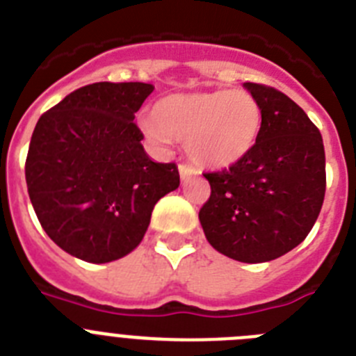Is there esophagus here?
I'll return each instance as SVG.
<instances>
[{
    "label": "esophagus",
    "instance_id": "obj_1",
    "mask_svg": "<svg viewBox=\"0 0 356 356\" xmlns=\"http://www.w3.org/2000/svg\"><path fill=\"white\" fill-rule=\"evenodd\" d=\"M180 176H181V180H185V178H188V176H193V175H197V169H194L193 165H188V163H180Z\"/></svg>",
    "mask_w": 356,
    "mask_h": 356
}]
</instances>
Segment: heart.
<instances>
[{"label": "heart", "mask_w": 356, "mask_h": 356, "mask_svg": "<svg viewBox=\"0 0 356 356\" xmlns=\"http://www.w3.org/2000/svg\"><path fill=\"white\" fill-rule=\"evenodd\" d=\"M260 103L246 90L171 94L140 118V130L160 147L185 140L188 156L205 168H229L251 153L262 130Z\"/></svg>", "instance_id": "obj_1"}]
</instances>
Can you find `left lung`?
<instances>
[{"mask_svg": "<svg viewBox=\"0 0 356 356\" xmlns=\"http://www.w3.org/2000/svg\"><path fill=\"white\" fill-rule=\"evenodd\" d=\"M262 108L260 137L241 162L205 172L200 222L213 250L246 264L275 260L305 241L326 191L325 146L300 105L262 83H244Z\"/></svg>", "mask_w": 356, "mask_h": 356, "instance_id": "obj_1", "label": "left lung"}]
</instances>
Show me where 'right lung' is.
<instances>
[{
  "label": "right lung",
  "instance_id": "right-lung-1",
  "mask_svg": "<svg viewBox=\"0 0 356 356\" xmlns=\"http://www.w3.org/2000/svg\"><path fill=\"white\" fill-rule=\"evenodd\" d=\"M143 81H97L40 115L28 147V194L40 226L90 264L122 259L143 241L156 201L178 188L176 163L153 162L135 112Z\"/></svg>",
  "mask_w": 356,
  "mask_h": 356
}]
</instances>
